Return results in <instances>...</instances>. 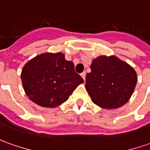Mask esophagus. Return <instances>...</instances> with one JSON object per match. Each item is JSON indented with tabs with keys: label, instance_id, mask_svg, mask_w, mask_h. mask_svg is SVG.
Here are the masks:
<instances>
[{
	"label": "esophagus",
	"instance_id": "1",
	"mask_svg": "<svg viewBox=\"0 0 150 150\" xmlns=\"http://www.w3.org/2000/svg\"><path fill=\"white\" fill-rule=\"evenodd\" d=\"M80 75L82 76V78H83L84 80H85V75H86V72L85 71H83V72H82L81 74H80Z\"/></svg>",
	"mask_w": 150,
	"mask_h": 150
}]
</instances>
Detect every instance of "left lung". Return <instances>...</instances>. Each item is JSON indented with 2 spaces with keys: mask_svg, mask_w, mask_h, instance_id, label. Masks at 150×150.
Returning <instances> with one entry per match:
<instances>
[{
  "mask_svg": "<svg viewBox=\"0 0 150 150\" xmlns=\"http://www.w3.org/2000/svg\"><path fill=\"white\" fill-rule=\"evenodd\" d=\"M86 75L85 88L93 103L103 108H117L133 93L137 83L134 69L116 57H98Z\"/></svg>",
  "mask_w": 150,
  "mask_h": 150,
  "instance_id": "left-lung-1",
  "label": "left lung"
}]
</instances>
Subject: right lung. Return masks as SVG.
Returning a JSON list of instances; mask_svg holds the SVG:
<instances>
[{
	"mask_svg": "<svg viewBox=\"0 0 150 150\" xmlns=\"http://www.w3.org/2000/svg\"><path fill=\"white\" fill-rule=\"evenodd\" d=\"M21 79L30 100L45 108L66 102L83 83L73 62L67 61L62 52L41 54L30 60L23 68Z\"/></svg>",
	"mask_w": 150,
	"mask_h": 150,
	"instance_id": "right-lung-1",
	"label": "right lung"
}]
</instances>
